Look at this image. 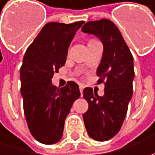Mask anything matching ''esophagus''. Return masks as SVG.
Returning a JSON list of instances; mask_svg holds the SVG:
<instances>
[{"label":"esophagus","mask_w":155,"mask_h":155,"mask_svg":"<svg viewBox=\"0 0 155 155\" xmlns=\"http://www.w3.org/2000/svg\"><path fill=\"white\" fill-rule=\"evenodd\" d=\"M79 90H80V93H81V96L83 95V91H84V86L81 84V85H79Z\"/></svg>","instance_id":"34e87169"}]
</instances>
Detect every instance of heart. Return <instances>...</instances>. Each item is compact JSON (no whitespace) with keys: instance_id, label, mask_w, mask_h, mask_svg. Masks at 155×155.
Here are the masks:
<instances>
[{"instance_id":"1","label":"heart","mask_w":155,"mask_h":155,"mask_svg":"<svg viewBox=\"0 0 155 155\" xmlns=\"http://www.w3.org/2000/svg\"><path fill=\"white\" fill-rule=\"evenodd\" d=\"M91 40H93V39H91Z\"/></svg>"}]
</instances>
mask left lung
Listing matches in <instances>:
<instances>
[{"label": "left lung", "mask_w": 155, "mask_h": 155, "mask_svg": "<svg viewBox=\"0 0 155 155\" xmlns=\"http://www.w3.org/2000/svg\"><path fill=\"white\" fill-rule=\"evenodd\" d=\"M82 32L97 36L104 45L97 75V84L104 83L105 85L104 95L100 97L90 87L84 90L89 108L83 117L90 137L104 141L119 132L127 115L133 95V56L122 33L110 20L88 21Z\"/></svg>", "instance_id": "1"}]
</instances>
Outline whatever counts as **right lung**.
Segmentation results:
<instances>
[{
    "label": "right lung",
    "mask_w": 155,
    "mask_h": 155,
    "mask_svg": "<svg viewBox=\"0 0 155 155\" xmlns=\"http://www.w3.org/2000/svg\"><path fill=\"white\" fill-rule=\"evenodd\" d=\"M84 23L49 22L25 52L21 67L23 109L30 133L40 143L54 144L61 139L64 120L80 97L75 82L58 89L51 78L64 65L69 45Z\"/></svg>",
    "instance_id": "1"
}]
</instances>
